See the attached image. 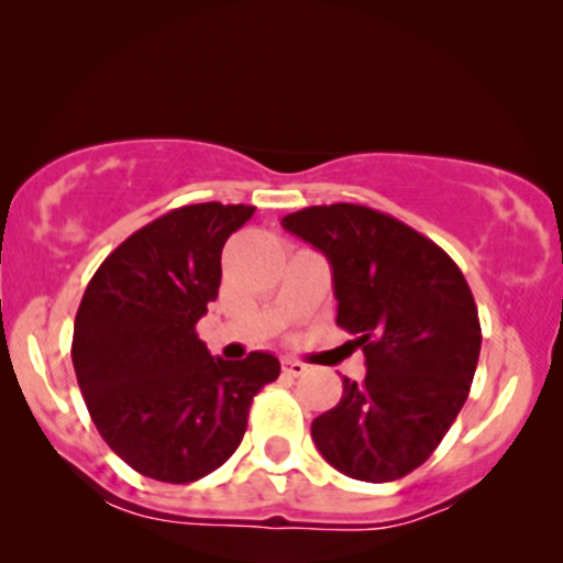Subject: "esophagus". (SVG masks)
I'll list each match as a JSON object with an SVG mask.
<instances>
[{
  "mask_svg": "<svg viewBox=\"0 0 563 563\" xmlns=\"http://www.w3.org/2000/svg\"><path fill=\"white\" fill-rule=\"evenodd\" d=\"M282 367H284V373H287V376H295V378H300V376H305V373H308V365L305 363H300V360H284L282 363Z\"/></svg>",
  "mask_w": 563,
  "mask_h": 563,
  "instance_id": "esophagus-1",
  "label": "esophagus"
}]
</instances>
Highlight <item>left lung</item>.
Segmentation results:
<instances>
[{"instance_id": "1", "label": "left lung", "mask_w": 563, "mask_h": 563, "mask_svg": "<svg viewBox=\"0 0 563 563\" xmlns=\"http://www.w3.org/2000/svg\"><path fill=\"white\" fill-rule=\"evenodd\" d=\"M282 227L329 258L336 325L357 334L367 365L313 420L316 446L346 477L399 481L467 401L483 342L475 297L433 240L367 206H310Z\"/></svg>"}]
</instances>
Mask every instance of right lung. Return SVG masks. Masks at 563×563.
<instances>
[{"label":"right lung","mask_w":563,"mask_h":563,"mask_svg":"<svg viewBox=\"0 0 563 563\" xmlns=\"http://www.w3.org/2000/svg\"><path fill=\"white\" fill-rule=\"evenodd\" d=\"M253 206L164 213L107 255L82 295L73 365L90 420L135 473L192 483L221 467L247 430L253 397L279 360L211 357L196 323L219 297L221 247Z\"/></svg>","instance_id":"add662e5"}]
</instances>
